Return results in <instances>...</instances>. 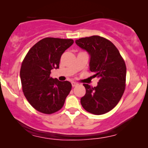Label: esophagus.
<instances>
[{
  "instance_id": "1",
  "label": "esophagus",
  "mask_w": 148,
  "mask_h": 148,
  "mask_svg": "<svg viewBox=\"0 0 148 148\" xmlns=\"http://www.w3.org/2000/svg\"><path fill=\"white\" fill-rule=\"evenodd\" d=\"M77 85H78L77 83L74 82V81H73V82H72V87H75V86H77Z\"/></svg>"
}]
</instances>
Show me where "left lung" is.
Returning a JSON list of instances; mask_svg holds the SVG:
<instances>
[{
	"label": "left lung",
	"mask_w": 148,
	"mask_h": 148,
	"mask_svg": "<svg viewBox=\"0 0 148 148\" xmlns=\"http://www.w3.org/2000/svg\"><path fill=\"white\" fill-rule=\"evenodd\" d=\"M75 42L89 54L90 69L99 79L96 87L84 84L86 92L81 98V105L92 114H104L118 104L125 91V61L115 46L102 37H83Z\"/></svg>",
	"instance_id": "left-lung-1"
}]
</instances>
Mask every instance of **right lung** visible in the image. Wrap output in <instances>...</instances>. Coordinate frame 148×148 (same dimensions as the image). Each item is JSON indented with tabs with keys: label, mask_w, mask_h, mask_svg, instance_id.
<instances>
[{
	"label": "right lung",
	"mask_w": 148,
	"mask_h": 148,
	"mask_svg": "<svg viewBox=\"0 0 148 148\" xmlns=\"http://www.w3.org/2000/svg\"><path fill=\"white\" fill-rule=\"evenodd\" d=\"M74 43L72 39L46 37L30 49L20 70L22 90L37 111L51 114L63 106L72 84L51 77V70L58 69L61 56Z\"/></svg>",
	"instance_id": "1"
}]
</instances>
